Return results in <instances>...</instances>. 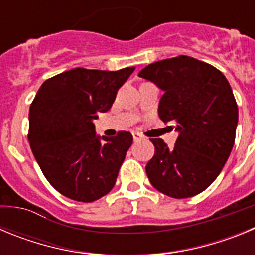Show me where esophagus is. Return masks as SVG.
<instances>
[{
    "label": "esophagus",
    "instance_id": "34e87169",
    "mask_svg": "<svg viewBox=\"0 0 255 255\" xmlns=\"http://www.w3.org/2000/svg\"><path fill=\"white\" fill-rule=\"evenodd\" d=\"M132 138H134L135 141H138L143 139V135L139 134V132H132Z\"/></svg>",
    "mask_w": 255,
    "mask_h": 255
}]
</instances>
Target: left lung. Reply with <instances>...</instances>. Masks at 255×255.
<instances>
[{
	"label": "left lung",
	"instance_id": "1",
	"mask_svg": "<svg viewBox=\"0 0 255 255\" xmlns=\"http://www.w3.org/2000/svg\"><path fill=\"white\" fill-rule=\"evenodd\" d=\"M139 76L164 92L158 116L179 131L173 148L150 139L155 152L145 166L148 179L171 198L194 197L220 175L235 143L239 111L233 89L220 70L189 56L153 62Z\"/></svg>",
	"mask_w": 255,
	"mask_h": 255
}]
</instances>
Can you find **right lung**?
I'll use <instances>...</instances> for the list:
<instances>
[{
	"instance_id": "obj_1",
	"label": "right lung",
	"mask_w": 255,
	"mask_h": 255,
	"mask_svg": "<svg viewBox=\"0 0 255 255\" xmlns=\"http://www.w3.org/2000/svg\"><path fill=\"white\" fill-rule=\"evenodd\" d=\"M134 70L76 67L47 79L31 102V152L44 177L65 197L91 203L115 186L132 135L119 131L114 138H100L93 121L111 108Z\"/></svg>"
}]
</instances>
